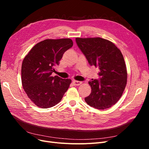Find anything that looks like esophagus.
<instances>
[{"label":"esophagus","mask_w":149,"mask_h":149,"mask_svg":"<svg viewBox=\"0 0 149 149\" xmlns=\"http://www.w3.org/2000/svg\"><path fill=\"white\" fill-rule=\"evenodd\" d=\"M73 83L74 86H79L82 83L81 81H76V80H73Z\"/></svg>","instance_id":"obj_1"}]
</instances>
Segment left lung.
<instances>
[{
	"label": "left lung",
	"instance_id": "left-lung-1",
	"mask_svg": "<svg viewBox=\"0 0 149 149\" xmlns=\"http://www.w3.org/2000/svg\"><path fill=\"white\" fill-rule=\"evenodd\" d=\"M76 42L89 65L100 70V79L89 81L91 93L86 102L97 109L111 107L119 100L127 84L123 54L114 43L100 37L76 38Z\"/></svg>",
	"mask_w": 149,
	"mask_h": 149
}]
</instances>
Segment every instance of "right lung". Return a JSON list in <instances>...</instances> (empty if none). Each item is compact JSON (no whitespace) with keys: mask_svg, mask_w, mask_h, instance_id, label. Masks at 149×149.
<instances>
[{"mask_svg":"<svg viewBox=\"0 0 149 149\" xmlns=\"http://www.w3.org/2000/svg\"><path fill=\"white\" fill-rule=\"evenodd\" d=\"M70 38L47 39L37 43L22 65V86L30 100L39 107H52L59 103L70 87V79L52 76L64 53L73 47Z\"/></svg>","mask_w":149,"mask_h":149,"instance_id":"obj_1","label":"right lung"}]
</instances>
